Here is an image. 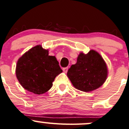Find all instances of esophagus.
Returning a JSON list of instances; mask_svg holds the SVG:
<instances>
[{"label": "esophagus", "instance_id": "1", "mask_svg": "<svg viewBox=\"0 0 129 129\" xmlns=\"http://www.w3.org/2000/svg\"><path fill=\"white\" fill-rule=\"evenodd\" d=\"M68 70V67H66V68H63V71L65 73H67Z\"/></svg>", "mask_w": 129, "mask_h": 129}]
</instances>
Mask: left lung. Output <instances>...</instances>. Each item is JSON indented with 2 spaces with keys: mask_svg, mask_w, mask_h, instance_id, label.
<instances>
[{
  "mask_svg": "<svg viewBox=\"0 0 129 129\" xmlns=\"http://www.w3.org/2000/svg\"><path fill=\"white\" fill-rule=\"evenodd\" d=\"M108 74L107 65L103 57L96 51L90 50L87 54L79 53L77 63L71 65L67 76L76 88L88 92L102 86Z\"/></svg>",
  "mask_w": 129,
  "mask_h": 129,
  "instance_id": "obj_1",
  "label": "left lung"
}]
</instances>
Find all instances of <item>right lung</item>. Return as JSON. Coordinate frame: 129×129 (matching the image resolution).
Here are the masks:
<instances>
[{
  "instance_id": "add662e5",
  "label": "right lung",
  "mask_w": 129,
  "mask_h": 129,
  "mask_svg": "<svg viewBox=\"0 0 129 129\" xmlns=\"http://www.w3.org/2000/svg\"><path fill=\"white\" fill-rule=\"evenodd\" d=\"M16 76L26 90L40 95L49 90L55 77L63 72L55 56L41 45L31 48L18 59Z\"/></svg>"
}]
</instances>
